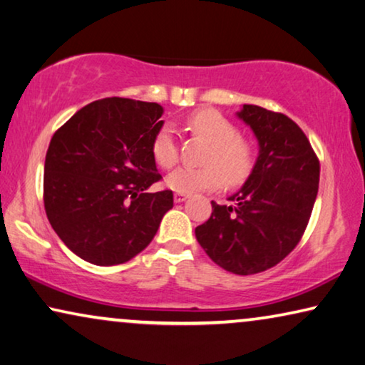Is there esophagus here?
Instances as JSON below:
<instances>
[{"mask_svg": "<svg viewBox=\"0 0 365 365\" xmlns=\"http://www.w3.org/2000/svg\"><path fill=\"white\" fill-rule=\"evenodd\" d=\"M173 198H175V203H182V201H185V200H187L188 198V195L187 193H175V197H173Z\"/></svg>", "mask_w": 365, "mask_h": 365, "instance_id": "1", "label": "esophagus"}]
</instances>
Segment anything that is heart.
<instances>
[{
  "label": "heart",
  "mask_w": 365,
  "mask_h": 365,
  "mask_svg": "<svg viewBox=\"0 0 365 365\" xmlns=\"http://www.w3.org/2000/svg\"><path fill=\"white\" fill-rule=\"evenodd\" d=\"M187 128L193 135L208 140L203 167H180L167 177V187L178 193L211 192L227 185H241L252 175L257 150L251 139L239 134V128L216 110H200L190 114ZM152 155L157 164L172 168L178 162V140L170 126H162L152 140Z\"/></svg>",
  "instance_id": "obj_1"
}]
</instances>
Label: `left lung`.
I'll return each instance as SVG.
<instances>
[{
  "mask_svg": "<svg viewBox=\"0 0 365 365\" xmlns=\"http://www.w3.org/2000/svg\"><path fill=\"white\" fill-rule=\"evenodd\" d=\"M237 116L259 140L257 162L231 205L211 201L213 213L195 236L220 267L254 275L282 262L302 241L318 195L319 160L285 114L244 105Z\"/></svg>",
  "mask_w": 365,
  "mask_h": 365,
  "instance_id": "8db88e82",
  "label": "left lung"
}]
</instances>
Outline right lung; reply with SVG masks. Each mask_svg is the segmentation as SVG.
<instances>
[{
    "mask_svg": "<svg viewBox=\"0 0 365 365\" xmlns=\"http://www.w3.org/2000/svg\"><path fill=\"white\" fill-rule=\"evenodd\" d=\"M162 113L157 103L105 98L52 135L43 206L57 236L86 262L118 265L135 257L173 206L172 190L145 192L162 178L152 155Z\"/></svg>",
    "mask_w": 365,
    "mask_h": 365,
    "instance_id": "add662e5",
    "label": "right lung"
}]
</instances>
